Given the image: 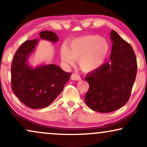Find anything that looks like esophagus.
I'll list each match as a JSON object with an SVG mask.
<instances>
[{
	"instance_id": "esophagus-1",
	"label": "esophagus",
	"mask_w": 147,
	"mask_h": 147,
	"mask_svg": "<svg viewBox=\"0 0 147 147\" xmlns=\"http://www.w3.org/2000/svg\"><path fill=\"white\" fill-rule=\"evenodd\" d=\"M71 79L72 80L79 81V80H81V77H80V76L77 75V74L73 73V74H72V75H71Z\"/></svg>"
}]
</instances>
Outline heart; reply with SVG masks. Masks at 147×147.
<instances>
[{
  "mask_svg": "<svg viewBox=\"0 0 147 147\" xmlns=\"http://www.w3.org/2000/svg\"><path fill=\"white\" fill-rule=\"evenodd\" d=\"M109 45L98 35H87L70 42L68 47L63 46L60 51L63 62L72 64L78 59L79 66L86 72L92 71L101 66L107 57Z\"/></svg>",
  "mask_w": 147,
  "mask_h": 147,
  "instance_id": "1",
  "label": "heart"
}]
</instances>
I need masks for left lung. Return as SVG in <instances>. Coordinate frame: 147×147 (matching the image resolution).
Wrapping results in <instances>:
<instances>
[{
	"label": "left lung",
	"instance_id": "8db88e82",
	"mask_svg": "<svg viewBox=\"0 0 147 147\" xmlns=\"http://www.w3.org/2000/svg\"><path fill=\"white\" fill-rule=\"evenodd\" d=\"M110 61L85 77L89 90L85 102L96 112L109 113L127 103L137 74L136 54L128 42L112 30Z\"/></svg>",
	"mask_w": 147,
	"mask_h": 147
}]
</instances>
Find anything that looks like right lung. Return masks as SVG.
<instances>
[{
	"label": "right lung",
	"mask_w": 147,
	"mask_h": 147,
	"mask_svg": "<svg viewBox=\"0 0 147 147\" xmlns=\"http://www.w3.org/2000/svg\"><path fill=\"white\" fill-rule=\"evenodd\" d=\"M39 35L42 40L52 42L59 40L52 31H42ZM38 43V39L22 43L14 55L11 68L12 90L23 104L31 109L44 108L52 103L71 75L55 64L31 68L27 59Z\"/></svg>",
	"instance_id": "obj_1"
}]
</instances>
